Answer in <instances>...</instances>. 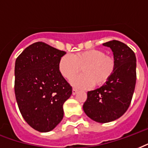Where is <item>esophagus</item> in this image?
Wrapping results in <instances>:
<instances>
[{
    "mask_svg": "<svg viewBox=\"0 0 148 148\" xmlns=\"http://www.w3.org/2000/svg\"><path fill=\"white\" fill-rule=\"evenodd\" d=\"M77 93V90L75 89V88H73V89H72V94H73V95H75Z\"/></svg>",
    "mask_w": 148,
    "mask_h": 148,
    "instance_id": "esophagus-1",
    "label": "esophagus"
}]
</instances>
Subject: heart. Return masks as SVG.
Wrapping results in <instances>:
<instances>
[{"instance_id":"heart-1","label":"heart","mask_w":148,"mask_h":148,"mask_svg":"<svg viewBox=\"0 0 148 148\" xmlns=\"http://www.w3.org/2000/svg\"><path fill=\"white\" fill-rule=\"evenodd\" d=\"M115 66L114 58L98 49L81 51L73 56L65 54L58 62L59 71L66 79L71 78L83 67V74L71 80V83L78 88H91L95 84L97 86L104 84L112 76Z\"/></svg>"}]
</instances>
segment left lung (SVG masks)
<instances>
[{
	"label": "left lung",
	"instance_id": "obj_1",
	"mask_svg": "<svg viewBox=\"0 0 148 148\" xmlns=\"http://www.w3.org/2000/svg\"><path fill=\"white\" fill-rule=\"evenodd\" d=\"M113 51L115 70L101 88L88 92L84 111L90 119L108 123L119 118L131 104L136 84V56L130 47L118 40L103 44Z\"/></svg>",
	"mask_w": 148,
	"mask_h": 148
}]
</instances>
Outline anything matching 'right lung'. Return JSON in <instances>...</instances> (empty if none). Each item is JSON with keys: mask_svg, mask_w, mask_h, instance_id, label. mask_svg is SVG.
Listing matches in <instances>:
<instances>
[{"mask_svg": "<svg viewBox=\"0 0 148 148\" xmlns=\"http://www.w3.org/2000/svg\"><path fill=\"white\" fill-rule=\"evenodd\" d=\"M66 52L44 42L25 48L15 61L14 92L25 121L40 132L52 131L64 117L72 88L58 69Z\"/></svg>", "mask_w": 148, "mask_h": 148, "instance_id": "obj_1", "label": "right lung"}]
</instances>
